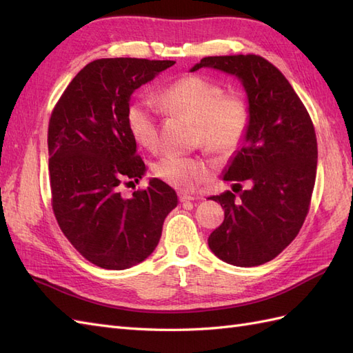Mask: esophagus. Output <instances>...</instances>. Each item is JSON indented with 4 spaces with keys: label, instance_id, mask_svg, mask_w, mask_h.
<instances>
[{
    "label": "esophagus",
    "instance_id": "34e87169",
    "mask_svg": "<svg viewBox=\"0 0 353 353\" xmlns=\"http://www.w3.org/2000/svg\"><path fill=\"white\" fill-rule=\"evenodd\" d=\"M194 200H196V197H193V196H190V194H187V193H179V201H181V203L194 201Z\"/></svg>",
    "mask_w": 353,
    "mask_h": 353
}]
</instances>
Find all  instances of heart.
<instances>
[{
	"instance_id": "obj_1",
	"label": "heart",
	"mask_w": 353,
	"mask_h": 353,
	"mask_svg": "<svg viewBox=\"0 0 353 353\" xmlns=\"http://www.w3.org/2000/svg\"><path fill=\"white\" fill-rule=\"evenodd\" d=\"M160 101L170 112L183 114L197 125V140L209 152L223 156L236 152L249 126L248 103L240 95H225L218 82L188 74L170 83ZM126 123L134 140L147 148L157 144V105L150 99H138L126 110ZM157 178L175 188L191 191L208 175L197 157L163 154L153 163Z\"/></svg>"
}]
</instances>
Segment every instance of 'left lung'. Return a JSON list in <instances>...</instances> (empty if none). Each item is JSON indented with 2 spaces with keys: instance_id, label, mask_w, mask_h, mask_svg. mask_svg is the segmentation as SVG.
<instances>
[{
  "instance_id": "obj_1",
  "label": "left lung",
  "mask_w": 353,
  "mask_h": 353,
  "mask_svg": "<svg viewBox=\"0 0 353 353\" xmlns=\"http://www.w3.org/2000/svg\"><path fill=\"white\" fill-rule=\"evenodd\" d=\"M209 68L236 77L245 92L249 126L239 150L222 170L223 181L249 190L223 191L225 219L209 248L223 262L258 266L280 254L307 215L316 175V137L311 117L284 74L259 56L205 57L190 69Z\"/></svg>"
}]
</instances>
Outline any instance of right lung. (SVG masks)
I'll return each mask as SVG.
<instances>
[{
	"instance_id": "add662e5",
	"label": "right lung",
	"mask_w": 353,
	"mask_h": 353,
	"mask_svg": "<svg viewBox=\"0 0 353 353\" xmlns=\"http://www.w3.org/2000/svg\"><path fill=\"white\" fill-rule=\"evenodd\" d=\"M174 60L100 59L88 63L63 92L48 125L52 210L72 245L104 270L141 263L159 244L165 218L178 205L159 178L132 197L145 165L126 123L131 95Z\"/></svg>"
}]
</instances>
